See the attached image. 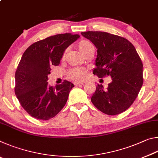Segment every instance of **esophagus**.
Masks as SVG:
<instances>
[{
    "mask_svg": "<svg viewBox=\"0 0 158 158\" xmlns=\"http://www.w3.org/2000/svg\"><path fill=\"white\" fill-rule=\"evenodd\" d=\"M74 85H75V86H78V85H84V83H75L74 84Z\"/></svg>",
    "mask_w": 158,
    "mask_h": 158,
    "instance_id": "1",
    "label": "esophagus"
}]
</instances>
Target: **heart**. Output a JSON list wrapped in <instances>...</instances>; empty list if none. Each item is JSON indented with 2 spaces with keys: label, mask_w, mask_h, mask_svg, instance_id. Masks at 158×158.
<instances>
[{
  "label": "heart",
  "mask_w": 158,
  "mask_h": 158,
  "mask_svg": "<svg viewBox=\"0 0 158 158\" xmlns=\"http://www.w3.org/2000/svg\"><path fill=\"white\" fill-rule=\"evenodd\" d=\"M78 48L80 52L83 54L85 55L87 53L92 50H94V47H93L91 42L88 40H81L79 42ZM65 57V54L63 55V58ZM68 77L71 79L74 80L75 81H82L85 79L88 74V71L86 69L82 68H74L71 69L68 72Z\"/></svg>",
  "instance_id": "b5f03b06"
}]
</instances>
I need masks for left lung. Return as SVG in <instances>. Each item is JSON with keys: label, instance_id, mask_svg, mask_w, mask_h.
Segmentation results:
<instances>
[{"label": "left lung", "instance_id": "8db88e82", "mask_svg": "<svg viewBox=\"0 0 158 158\" xmlns=\"http://www.w3.org/2000/svg\"><path fill=\"white\" fill-rule=\"evenodd\" d=\"M81 35L98 49L93 74L112 79L106 89L102 84L96 85L92 103L105 114L122 113L132 105L143 85V64L137 50L127 39L106 32L87 31Z\"/></svg>", "mask_w": 158, "mask_h": 158}]
</instances>
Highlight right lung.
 I'll list each match as a JSON object with an SVG mask.
<instances>
[{"label":"right lung","instance_id":"1","mask_svg":"<svg viewBox=\"0 0 158 158\" xmlns=\"http://www.w3.org/2000/svg\"><path fill=\"white\" fill-rule=\"evenodd\" d=\"M79 35L58 34L37 41L27 48L15 73V95L27 113L47 121L65 105L74 84L66 80L55 87L48 84L51 67L60 64L63 53Z\"/></svg>","mask_w":158,"mask_h":158}]
</instances>
